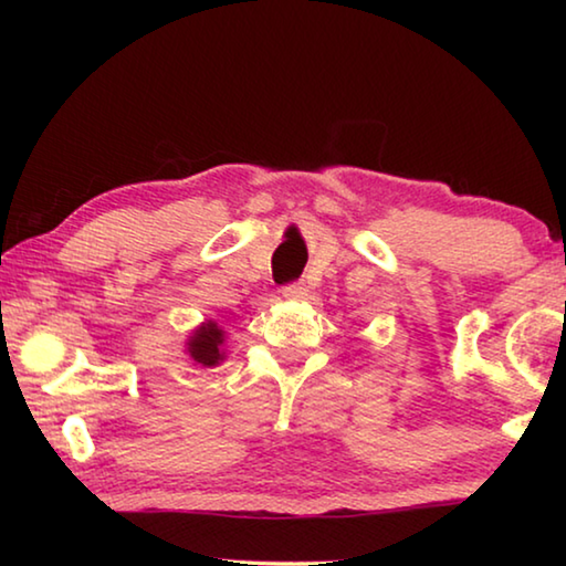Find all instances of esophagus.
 <instances>
[{
	"label": "esophagus",
	"instance_id": "esophagus-1",
	"mask_svg": "<svg viewBox=\"0 0 566 566\" xmlns=\"http://www.w3.org/2000/svg\"><path fill=\"white\" fill-rule=\"evenodd\" d=\"M282 294H284V300H292V302L304 300V296H306V286H304V282H292V284L284 286Z\"/></svg>",
	"mask_w": 566,
	"mask_h": 566
}]
</instances>
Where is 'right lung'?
Masks as SVG:
<instances>
[{"mask_svg":"<svg viewBox=\"0 0 566 566\" xmlns=\"http://www.w3.org/2000/svg\"><path fill=\"white\" fill-rule=\"evenodd\" d=\"M224 344V329L217 322H205L202 327H197L187 342L189 357L202 367H217L224 359L222 352Z\"/></svg>","mask_w":566,"mask_h":566,"instance_id":"add662e5","label":"right lung"}]
</instances>
